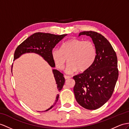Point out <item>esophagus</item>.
I'll return each instance as SVG.
<instances>
[{
  "label": "esophagus",
  "instance_id": "34e87169",
  "mask_svg": "<svg viewBox=\"0 0 129 129\" xmlns=\"http://www.w3.org/2000/svg\"><path fill=\"white\" fill-rule=\"evenodd\" d=\"M64 77L66 79H70L71 77L70 76H68V75H64Z\"/></svg>",
  "mask_w": 129,
  "mask_h": 129
}]
</instances>
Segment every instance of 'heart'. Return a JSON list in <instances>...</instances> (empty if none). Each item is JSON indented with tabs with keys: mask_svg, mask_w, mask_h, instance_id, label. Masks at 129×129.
I'll list each match as a JSON object with an SVG mask.
<instances>
[{
	"mask_svg": "<svg viewBox=\"0 0 129 129\" xmlns=\"http://www.w3.org/2000/svg\"><path fill=\"white\" fill-rule=\"evenodd\" d=\"M96 56V49L91 40L72 38L61 45L60 50L54 49L51 51V57L55 66L62 70L66 59L68 63L66 72L73 73L78 70L84 72L91 66Z\"/></svg>",
	"mask_w": 129,
	"mask_h": 129,
	"instance_id": "b5f03b06",
	"label": "heart"
}]
</instances>
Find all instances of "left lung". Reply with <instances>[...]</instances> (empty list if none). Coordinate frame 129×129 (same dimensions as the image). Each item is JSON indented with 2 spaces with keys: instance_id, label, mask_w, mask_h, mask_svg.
I'll list each match as a JSON object with an SVG mask.
<instances>
[{
  "instance_id": "left-lung-1",
  "label": "left lung",
  "mask_w": 129,
  "mask_h": 129,
  "mask_svg": "<svg viewBox=\"0 0 129 129\" xmlns=\"http://www.w3.org/2000/svg\"><path fill=\"white\" fill-rule=\"evenodd\" d=\"M93 41L96 49L95 61L88 70L73 77V91L77 102L87 109L101 107L108 101L118 80L117 56L111 44L105 37L93 31L80 32Z\"/></svg>"
}]
</instances>
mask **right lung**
<instances>
[{
	"mask_svg": "<svg viewBox=\"0 0 129 129\" xmlns=\"http://www.w3.org/2000/svg\"><path fill=\"white\" fill-rule=\"evenodd\" d=\"M66 36L67 34L58 36L41 32L34 33L17 46L14 53V60L26 53L34 52L42 56L51 67H55V65L51 57V51L56 44ZM52 72L56 80V84L57 85V89L60 91L65 82L63 74L56 70H53ZM58 97L59 95L57 94L54 105L44 112L51 109L57 103Z\"/></svg>",
	"mask_w": 129,
	"mask_h": 129,
	"instance_id": "add662e5",
	"label": "right lung"
}]
</instances>
